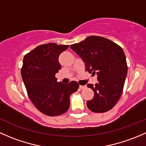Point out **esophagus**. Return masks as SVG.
<instances>
[{
	"label": "esophagus",
	"mask_w": 146,
	"mask_h": 146,
	"mask_svg": "<svg viewBox=\"0 0 146 146\" xmlns=\"http://www.w3.org/2000/svg\"><path fill=\"white\" fill-rule=\"evenodd\" d=\"M86 87V86L85 85H84V86L80 85V86H79V88H80V89H84V88H85Z\"/></svg>",
	"instance_id": "34e87169"
}]
</instances>
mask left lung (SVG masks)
Here are the masks:
<instances>
[{"label":"left lung","mask_w":146,"mask_h":146,"mask_svg":"<svg viewBox=\"0 0 146 146\" xmlns=\"http://www.w3.org/2000/svg\"><path fill=\"white\" fill-rule=\"evenodd\" d=\"M85 63L86 70L97 75L95 85L87 84L94 97L86 102L94 112H105L116 105L122 94L127 64L123 49L108 38L91 36L70 46Z\"/></svg>","instance_id":"1"}]
</instances>
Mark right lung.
I'll return each mask as SVG.
<instances>
[{
  "mask_svg": "<svg viewBox=\"0 0 146 146\" xmlns=\"http://www.w3.org/2000/svg\"><path fill=\"white\" fill-rule=\"evenodd\" d=\"M68 45L49 43L40 45L25 55L21 74L30 100L44 115L58 116L68 110L70 97L79 85L58 82L55 74L61 69L58 58Z\"/></svg>",
  "mask_w": 146,
  "mask_h": 146,
  "instance_id": "1",
  "label": "right lung"
}]
</instances>
